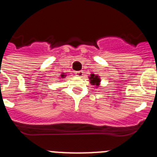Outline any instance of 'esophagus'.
I'll list each match as a JSON object with an SVG mask.
<instances>
[{"mask_svg":"<svg viewBox=\"0 0 157 157\" xmlns=\"http://www.w3.org/2000/svg\"><path fill=\"white\" fill-rule=\"evenodd\" d=\"M76 75L78 76V77H83L84 75V71H76Z\"/></svg>","mask_w":157,"mask_h":157,"instance_id":"34e87169","label":"esophagus"}]
</instances>
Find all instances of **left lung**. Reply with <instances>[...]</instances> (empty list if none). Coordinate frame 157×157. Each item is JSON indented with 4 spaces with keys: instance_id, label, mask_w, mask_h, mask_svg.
I'll list each match as a JSON object with an SVG mask.
<instances>
[{
    "instance_id": "8db88e82",
    "label": "left lung",
    "mask_w": 157,
    "mask_h": 157,
    "mask_svg": "<svg viewBox=\"0 0 157 157\" xmlns=\"http://www.w3.org/2000/svg\"><path fill=\"white\" fill-rule=\"evenodd\" d=\"M90 82L92 83L93 85L99 86V82H101V79L98 78V75H95L92 74L90 77Z\"/></svg>"
}]
</instances>
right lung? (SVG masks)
Here are the masks:
<instances>
[{"mask_svg":"<svg viewBox=\"0 0 157 157\" xmlns=\"http://www.w3.org/2000/svg\"><path fill=\"white\" fill-rule=\"evenodd\" d=\"M65 76H66V75H61V77H62V78L65 77Z\"/></svg>","mask_w":157,"mask_h":157,"instance_id":"add662e5","label":"right lung"}]
</instances>
